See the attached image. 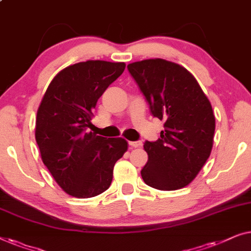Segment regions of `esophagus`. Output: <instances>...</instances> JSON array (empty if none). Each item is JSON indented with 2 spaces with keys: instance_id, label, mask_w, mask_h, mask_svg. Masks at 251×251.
Masks as SVG:
<instances>
[{
  "instance_id": "1",
  "label": "esophagus",
  "mask_w": 251,
  "mask_h": 251,
  "mask_svg": "<svg viewBox=\"0 0 251 251\" xmlns=\"http://www.w3.org/2000/svg\"><path fill=\"white\" fill-rule=\"evenodd\" d=\"M128 143L132 148H140L142 146V142H141V141H129Z\"/></svg>"
}]
</instances>
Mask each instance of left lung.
<instances>
[{
	"mask_svg": "<svg viewBox=\"0 0 251 251\" xmlns=\"http://www.w3.org/2000/svg\"><path fill=\"white\" fill-rule=\"evenodd\" d=\"M127 69L165 129L146 141L148 162L141 171L151 188L173 191L189 185L210 156L215 116L206 94L184 67L164 59L129 63Z\"/></svg>",
	"mask_w": 251,
	"mask_h": 251,
	"instance_id": "8db88e82",
	"label": "left lung"
}]
</instances>
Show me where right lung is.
Instances as JSON below:
<instances>
[{
	"label": "right lung",
	"mask_w": 251,
	"mask_h": 251,
	"mask_svg": "<svg viewBox=\"0 0 251 251\" xmlns=\"http://www.w3.org/2000/svg\"><path fill=\"white\" fill-rule=\"evenodd\" d=\"M124 62L89 60L62 69L43 95L35 139L55 182L75 198L108 190L116 161L128 149L122 137L86 132L99 98L125 70Z\"/></svg>",
	"instance_id": "add662e5"
}]
</instances>
